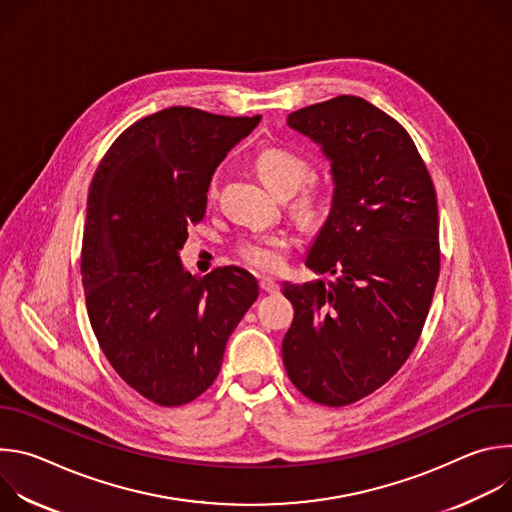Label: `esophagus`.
I'll use <instances>...</instances> for the list:
<instances>
[{
  "instance_id": "34e87169",
  "label": "esophagus",
  "mask_w": 512,
  "mask_h": 512,
  "mask_svg": "<svg viewBox=\"0 0 512 512\" xmlns=\"http://www.w3.org/2000/svg\"><path fill=\"white\" fill-rule=\"evenodd\" d=\"M259 287L267 291V294H277L279 291V285L271 277H259Z\"/></svg>"
}]
</instances>
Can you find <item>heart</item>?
Wrapping results in <instances>:
<instances>
[{
	"mask_svg": "<svg viewBox=\"0 0 512 512\" xmlns=\"http://www.w3.org/2000/svg\"><path fill=\"white\" fill-rule=\"evenodd\" d=\"M253 166L259 178L273 192L281 196L295 192L291 195V210H294L304 225H316L326 216L330 206L328 184L320 176L310 174L312 166L304 156L285 148H277V145H269V148H263L255 154ZM216 194L218 184L212 180L208 198L214 200ZM291 243L294 241L285 233L253 235L241 239L235 247V253L243 263L259 271H277L285 265Z\"/></svg>",
	"mask_w": 512,
	"mask_h": 512,
	"instance_id": "1",
	"label": "heart"
}]
</instances>
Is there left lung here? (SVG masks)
<instances>
[{
	"mask_svg": "<svg viewBox=\"0 0 512 512\" xmlns=\"http://www.w3.org/2000/svg\"><path fill=\"white\" fill-rule=\"evenodd\" d=\"M287 125L332 164V210L306 265L336 279L283 283L294 306L283 364L310 401L344 407L383 387L421 336L442 259L435 188L405 127L360 97L298 109Z\"/></svg>",
	"mask_w": 512,
	"mask_h": 512,
	"instance_id": "1",
	"label": "left lung"
}]
</instances>
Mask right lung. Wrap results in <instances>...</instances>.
<instances>
[{
	"instance_id": "right-lung-1",
	"label": "right lung",
	"mask_w": 512,
	"mask_h": 512,
	"mask_svg": "<svg viewBox=\"0 0 512 512\" xmlns=\"http://www.w3.org/2000/svg\"><path fill=\"white\" fill-rule=\"evenodd\" d=\"M259 119L162 109L129 125L93 176L81 249L89 320L115 373L162 407L214 383L229 336L259 296L241 267L196 277L178 257L204 218L216 166Z\"/></svg>"
}]
</instances>
